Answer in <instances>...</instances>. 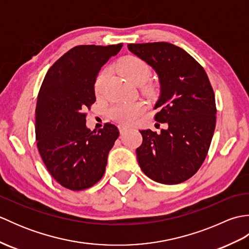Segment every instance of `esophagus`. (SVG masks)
Instances as JSON below:
<instances>
[{"label":"esophagus","mask_w":249,"mask_h":249,"mask_svg":"<svg viewBox=\"0 0 249 249\" xmlns=\"http://www.w3.org/2000/svg\"><path fill=\"white\" fill-rule=\"evenodd\" d=\"M129 127L128 126H126V125H124V124H120L119 125V129H120V131H121V134H123L125 130H127Z\"/></svg>","instance_id":"obj_1"}]
</instances>
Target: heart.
Masks as SVG:
<instances>
[{"instance_id":"heart-1","label":"heart","mask_w":249,"mask_h":249,"mask_svg":"<svg viewBox=\"0 0 249 249\" xmlns=\"http://www.w3.org/2000/svg\"><path fill=\"white\" fill-rule=\"evenodd\" d=\"M118 70L126 80L135 86H141L146 82L151 75V68L145 61L138 56H125L118 63ZM108 79V71H102L94 83V89L97 96H102L105 91V86ZM145 92L151 91V87H144ZM144 105L140 102L134 103H118L111 107L109 114L111 119L122 124H133L137 119L144 112Z\"/></svg>"}]
</instances>
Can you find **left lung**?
<instances>
[{
    "label": "left lung",
    "mask_w": 249,
    "mask_h": 249,
    "mask_svg": "<svg viewBox=\"0 0 249 249\" xmlns=\"http://www.w3.org/2000/svg\"><path fill=\"white\" fill-rule=\"evenodd\" d=\"M129 51L151 65L160 82L155 121L167 123L160 134L140 130L136 150L141 170L161 184L185 182L199 170L210 149L216 125L213 88L203 67L178 46L128 44Z\"/></svg>",
    "instance_id": "1"
}]
</instances>
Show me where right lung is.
I'll list each match as a JSON object with an SVG mask.
<instances>
[{
    "instance_id": "obj_1",
    "label": "right lung",
    "mask_w": 249,
    "mask_h": 249,
    "mask_svg": "<svg viewBox=\"0 0 249 249\" xmlns=\"http://www.w3.org/2000/svg\"><path fill=\"white\" fill-rule=\"evenodd\" d=\"M122 46L73 47L49 68L41 83L35 109L37 147L49 173L63 187L87 189L105 174L119 129L106 123L91 131L84 111L96 100L94 83L100 67Z\"/></svg>"
}]
</instances>
